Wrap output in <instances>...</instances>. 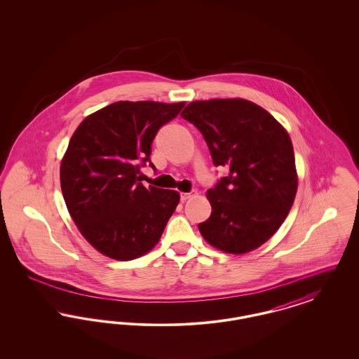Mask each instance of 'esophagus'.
Segmentation results:
<instances>
[{"mask_svg": "<svg viewBox=\"0 0 359 359\" xmlns=\"http://www.w3.org/2000/svg\"><path fill=\"white\" fill-rule=\"evenodd\" d=\"M194 195H195V192H182L180 194V199H182V202H186L189 198H192Z\"/></svg>", "mask_w": 359, "mask_h": 359, "instance_id": "esophagus-1", "label": "esophagus"}]
</instances>
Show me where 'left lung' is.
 <instances>
[{
    "mask_svg": "<svg viewBox=\"0 0 359 359\" xmlns=\"http://www.w3.org/2000/svg\"><path fill=\"white\" fill-rule=\"evenodd\" d=\"M182 117L201 130L214 164L230 171L205 194L212 211L199 223L202 237L230 255L259 248L285 221L297 191L288 132L242 98L194 101Z\"/></svg>",
    "mask_w": 359,
    "mask_h": 359,
    "instance_id": "left-lung-1",
    "label": "left lung"
}]
</instances>
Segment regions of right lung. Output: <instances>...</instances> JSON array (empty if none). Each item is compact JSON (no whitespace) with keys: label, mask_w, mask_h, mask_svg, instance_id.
Listing matches in <instances>:
<instances>
[{"label":"right lung","mask_w":359,"mask_h":359,"mask_svg":"<svg viewBox=\"0 0 359 359\" xmlns=\"http://www.w3.org/2000/svg\"><path fill=\"white\" fill-rule=\"evenodd\" d=\"M184 104L111 103L87 116L71 137L60 163L62 194L78 230L103 256L135 259L160 241L180 195L144 187L140 164L149 161L157 130Z\"/></svg>","instance_id":"right-lung-1"}]
</instances>
